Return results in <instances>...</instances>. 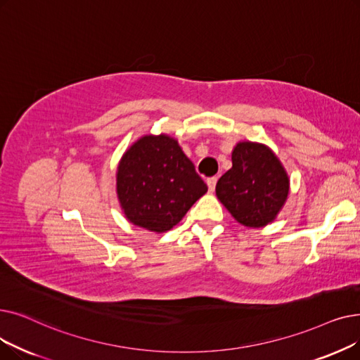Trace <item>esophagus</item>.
Instances as JSON below:
<instances>
[{
  "label": "esophagus",
  "instance_id": "34e87169",
  "mask_svg": "<svg viewBox=\"0 0 360 360\" xmlns=\"http://www.w3.org/2000/svg\"><path fill=\"white\" fill-rule=\"evenodd\" d=\"M216 182H217V176H212L207 179V186H209V191H214V186H216Z\"/></svg>",
  "mask_w": 360,
  "mask_h": 360
}]
</instances>
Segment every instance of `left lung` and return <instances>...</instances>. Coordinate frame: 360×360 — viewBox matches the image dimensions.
Here are the masks:
<instances>
[{"label": "left lung", "mask_w": 360, "mask_h": 360, "mask_svg": "<svg viewBox=\"0 0 360 360\" xmlns=\"http://www.w3.org/2000/svg\"><path fill=\"white\" fill-rule=\"evenodd\" d=\"M290 181L276 155L266 146L238 143L232 167L216 184V195L240 224L268 225L284 206Z\"/></svg>", "instance_id": "obj_1"}]
</instances>
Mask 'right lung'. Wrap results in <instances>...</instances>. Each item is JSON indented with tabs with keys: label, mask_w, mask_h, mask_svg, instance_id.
Listing matches in <instances>:
<instances>
[{
	"label": "right lung",
	"mask_w": 360,
	"mask_h": 360,
	"mask_svg": "<svg viewBox=\"0 0 360 360\" xmlns=\"http://www.w3.org/2000/svg\"><path fill=\"white\" fill-rule=\"evenodd\" d=\"M206 191L193 162L167 135L138 139L117 167V197L124 216L148 231L174 228Z\"/></svg>",
	"instance_id": "1"
}]
</instances>
